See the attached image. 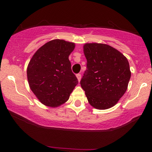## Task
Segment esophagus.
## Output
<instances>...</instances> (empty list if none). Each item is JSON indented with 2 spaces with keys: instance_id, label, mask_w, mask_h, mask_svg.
I'll use <instances>...</instances> for the list:
<instances>
[{
  "instance_id": "esophagus-1",
  "label": "esophagus",
  "mask_w": 152,
  "mask_h": 152,
  "mask_svg": "<svg viewBox=\"0 0 152 152\" xmlns=\"http://www.w3.org/2000/svg\"><path fill=\"white\" fill-rule=\"evenodd\" d=\"M76 77H77V78H78V81H81V74H76Z\"/></svg>"
}]
</instances>
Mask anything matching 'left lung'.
I'll list each match as a JSON object with an SVG mask.
<instances>
[{"label": "left lung", "instance_id": "obj_1", "mask_svg": "<svg viewBox=\"0 0 152 152\" xmlns=\"http://www.w3.org/2000/svg\"><path fill=\"white\" fill-rule=\"evenodd\" d=\"M87 69L81 81L88 102L96 109L116 105L128 88L131 71L121 52L104 43L83 45Z\"/></svg>", "mask_w": 152, "mask_h": 152}]
</instances>
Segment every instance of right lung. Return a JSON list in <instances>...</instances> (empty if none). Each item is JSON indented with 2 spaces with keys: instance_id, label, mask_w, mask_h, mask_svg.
I'll list each match as a JSON object with an SVG mask.
<instances>
[{
  "instance_id": "add662e5",
  "label": "right lung",
  "mask_w": 152,
  "mask_h": 152,
  "mask_svg": "<svg viewBox=\"0 0 152 152\" xmlns=\"http://www.w3.org/2000/svg\"><path fill=\"white\" fill-rule=\"evenodd\" d=\"M75 43L54 39L34 54L27 67V78L33 93L41 104L58 107L69 100L78 81L71 71L69 55Z\"/></svg>"
}]
</instances>
